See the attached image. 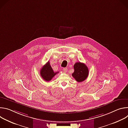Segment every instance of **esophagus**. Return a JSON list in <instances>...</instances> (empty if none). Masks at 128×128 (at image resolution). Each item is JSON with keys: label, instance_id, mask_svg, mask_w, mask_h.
Listing matches in <instances>:
<instances>
[{"label": "esophagus", "instance_id": "obj_1", "mask_svg": "<svg viewBox=\"0 0 128 128\" xmlns=\"http://www.w3.org/2000/svg\"><path fill=\"white\" fill-rule=\"evenodd\" d=\"M63 71H64L65 72H67V68H63Z\"/></svg>", "mask_w": 128, "mask_h": 128}]
</instances>
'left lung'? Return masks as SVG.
Wrapping results in <instances>:
<instances>
[{"instance_id": "left-lung-1", "label": "left lung", "mask_w": 128, "mask_h": 128, "mask_svg": "<svg viewBox=\"0 0 128 128\" xmlns=\"http://www.w3.org/2000/svg\"><path fill=\"white\" fill-rule=\"evenodd\" d=\"M74 69V71L72 76L78 82H82L88 78V69L84 63L80 62L76 63Z\"/></svg>"}]
</instances>
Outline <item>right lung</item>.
Wrapping results in <instances>:
<instances>
[{"mask_svg":"<svg viewBox=\"0 0 128 128\" xmlns=\"http://www.w3.org/2000/svg\"><path fill=\"white\" fill-rule=\"evenodd\" d=\"M58 72H54L50 65V62L48 61L42 67L40 71V74L42 78L46 82L50 81L54 76L57 74Z\"/></svg>","mask_w":128,"mask_h":128,"instance_id":"add662e5","label":"right lung"}]
</instances>
